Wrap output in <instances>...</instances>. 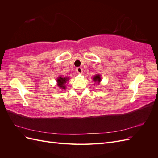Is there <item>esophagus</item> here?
<instances>
[{
  "mask_svg": "<svg viewBox=\"0 0 158 158\" xmlns=\"http://www.w3.org/2000/svg\"><path fill=\"white\" fill-rule=\"evenodd\" d=\"M76 71H77L78 73L81 74V73H82V69L81 67H78V68H76Z\"/></svg>",
  "mask_w": 158,
  "mask_h": 158,
  "instance_id": "esophagus-1",
  "label": "esophagus"
}]
</instances>
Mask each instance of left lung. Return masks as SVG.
Instances as JSON below:
<instances>
[{"label": "left lung", "mask_w": 158, "mask_h": 158, "mask_svg": "<svg viewBox=\"0 0 158 158\" xmlns=\"http://www.w3.org/2000/svg\"><path fill=\"white\" fill-rule=\"evenodd\" d=\"M93 80H94V82H98V83L99 84L100 82H101V80H102L101 76H100V75H99V74H96V75H95V76H94Z\"/></svg>", "instance_id": "left-lung-1"}]
</instances>
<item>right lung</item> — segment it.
<instances>
[{
  "label": "right lung",
  "mask_w": 158,
  "mask_h": 158,
  "mask_svg": "<svg viewBox=\"0 0 158 158\" xmlns=\"http://www.w3.org/2000/svg\"><path fill=\"white\" fill-rule=\"evenodd\" d=\"M69 78H67V77H59L56 80L57 85H58V86L62 89H66L65 84L66 83L67 81H69Z\"/></svg>",
  "instance_id": "right-lung-1"
}]
</instances>
